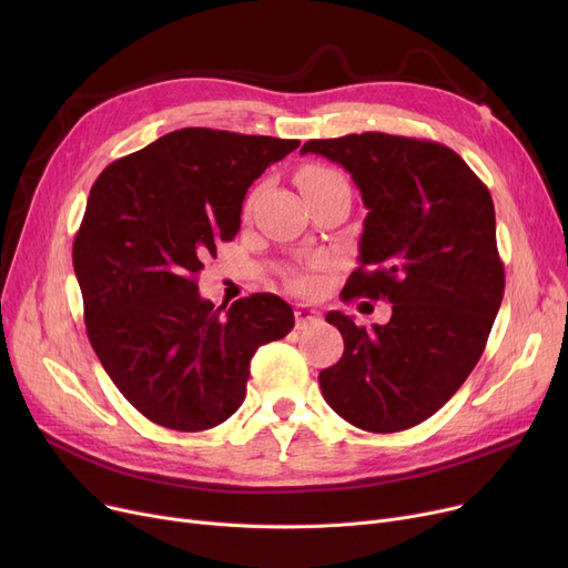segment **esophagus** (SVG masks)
I'll return each instance as SVG.
<instances>
[{"label": "esophagus", "mask_w": 568, "mask_h": 568, "mask_svg": "<svg viewBox=\"0 0 568 568\" xmlns=\"http://www.w3.org/2000/svg\"><path fill=\"white\" fill-rule=\"evenodd\" d=\"M294 320H296V329H306V326L320 322V311L300 304L294 308Z\"/></svg>", "instance_id": "34e87169"}]
</instances>
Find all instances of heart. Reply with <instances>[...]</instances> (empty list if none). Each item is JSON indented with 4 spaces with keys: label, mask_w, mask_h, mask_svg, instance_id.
I'll return each instance as SVG.
<instances>
[{
    "label": "heart",
    "mask_w": 568,
    "mask_h": 568,
    "mask_svg": "<svg viewBox=\"0 0 568 568\" xmlns=\"http://www.w3.org/2000/svg\"><path fill=\"white\" fill-rule=\"evenodd\" d=\"M334 179H343V176L324 165H304L300 174H296V184H300V189H308L324 182H334Z\"/></svg>",
    "instance_id": "heart-1"
}]
</instances>
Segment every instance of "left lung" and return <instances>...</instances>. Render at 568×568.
Segmentation results:
<instances>
[{"label":"left lung","instance_id":"8db88e82","mask_svg":"<svg viewBox=\"0 0 568 568\" xmlns=\"http://www.w3.org/2000/svg\"><path fill=\"white\" fill-rule=\"evenodd\" d=\"M302 154L343 165L368 209L359 268L343 300H386L392 320L356 326L332 311L345 349L320 373L329 407L352 426L398 433L426 422L481 359L504 296L490 191L430 140L362 133L308 140Z\"/></svg>","mask_w":568,"mask_h":568}]
</instances>
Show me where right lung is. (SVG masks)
<instances>
[{
    "mask_svg": "<svg viewBox=\"0 0 568 568\" xmlns=\"http://www.w3.org/2000/svg\"><path fill=\"white\" fill-rule=\"evenodd\" d=\"M296 146L182 129L114 161L89 191L73 242L87 336L149 422L184 433L223 424L244 403L255 349L294 326L276 294L214 308L197 274L239 232L251 184Z\"/></svg>",
    "mask_w": 568,
    "mask_h": 568,
    "instance_id": "add662e5",
    "label": "right lung"
}]
</instances>
